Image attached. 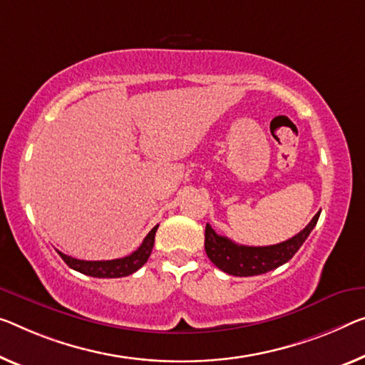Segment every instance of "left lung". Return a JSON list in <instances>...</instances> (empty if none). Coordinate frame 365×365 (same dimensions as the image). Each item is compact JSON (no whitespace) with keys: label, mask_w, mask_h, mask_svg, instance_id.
I'll return each mask as SVG.
<instances>
[{"label":"left lung","mask_w":365,"mask_h":365,"mask_svg":"<svg viewBox=\"0 0 365 365\" xmlns=\"http://www.w3.org/2000/svg\"><path fill=\"white\" fill-rule=\"evenodd\" d=\"M322 212V210H319ZM318 214L312 218V222L287 241L271 246H245L237 245L227 237H220L214 232L209 223L205 227V253L214 264L222 269L230 276L250 277L266 274L272 269L282 266L299 251L308 238V235L315 228L318 222Z\"/></svg>","instance_id":"8db88e82"}]
</instances>
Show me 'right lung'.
<instances>
[{
    "label": "right lung",
    "instance_id": "add662e5",
    "mask_svg": "<svg viewBox=\"0 0 365 365\" xmlns=\"http://www.w3.org/2000/svg\"><path fill=\"white\" fill-rule=\"evenodd\" d=\"M156 230H158V225L151 228V232L147 235V237H145L142 245L138 246V250H135L132 255H128L125 257H119V259L83 261V259H76V257L66 256L61 253V251H57V253L71 269H75V271L81 272V274H86V276L99 277V279L125 277V276H130V274L138 271V269L148 261L151 250H153Z\"/></svg>",
    "mask_w": 365,
    "mask_h": 365
}]
</instances>
